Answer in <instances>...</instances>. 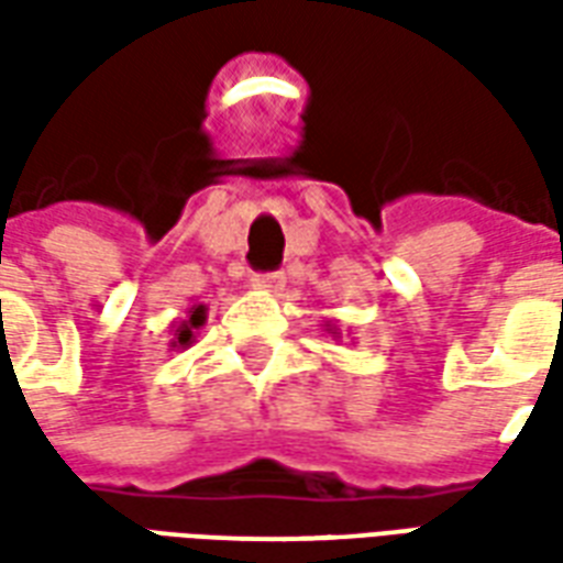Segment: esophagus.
<instances>
[{
	"instance_id": "34e87169",
	"label": "esophagus",
	"mask_w": 563,
	"mask_h": 563,
	"mask_svg": "<svg viewBox=\"0 0 563 563\" xmlns=\"http://www.w3.org/2000/svg\"><path fill=\"white\" fill-rule=\"evenodd\" d=\"M250 286H253L256 292H280L283 286H286V277H283L280 271H268V274H253Z\"/></svg>"
}]
</instances>
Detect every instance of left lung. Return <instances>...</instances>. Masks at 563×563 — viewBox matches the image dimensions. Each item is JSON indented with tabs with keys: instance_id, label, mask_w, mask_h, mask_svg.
I'll use <instances>...</instances> for the list:
<instances>
[{
	"instance_id": "obj_1",
	"label": "left lung",
	"mask_w": 563,
	"mask_h": 563,
	"mask_svg": "<svg viewBox=\"0 0 563 563\" xmlns=\"http://www.w3.org/2000/svg\"><path fill=\"white\" fill-rule=\"evenodd\" d=\"M325 331H329L331 338H334V341H338V338H341V329H338V325H334V322H325Z\"/></svg>"
}]
</instances>
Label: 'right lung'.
I'll return each mask as SVG.
<instances>
[{
  "mask_svg": "<svg viewBox=\"0 0 563 563\" xmlns=\"http://www.w3.org/2000/svg\"><path fill=\"white\" fill-rule=\"evenodd\" d=\"M208 322V307L205 305H189L186 307V317L172 322V350H189L196 343V334L205 329Z\"/></svg>",
  "mask_w": 563,
  "mask_h": 563,
  "instance_id": "1",
  "label": "right lung"
}]
</instances>
